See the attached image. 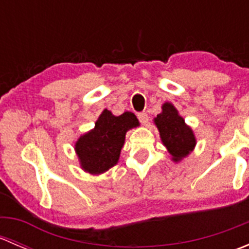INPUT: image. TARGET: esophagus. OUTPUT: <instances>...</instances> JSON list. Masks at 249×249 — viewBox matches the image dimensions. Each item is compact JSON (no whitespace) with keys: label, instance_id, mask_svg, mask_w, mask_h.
Returning a JSON list of instances; mask_svg holds the SVG:
<instances>
[{"label":"esophagus","instance_id":"1","mask_svg":"<svg viewBox=\"0 0 249 249\" xmlns=\"http://www.w3.org/2000/svg\"><path fill=\"white\" fill-rule=\"evenodd\" d=\"M137 118H139V120L141 123H142L143 125H147V123H148V114L145 112H141V113H139V114H137Z\"/></svg>","mask_w":249,"mask_h":249}]
</instances>
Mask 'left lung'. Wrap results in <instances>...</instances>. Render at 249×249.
I'll return each mask as SVG.
<instances>
[{
  "label": "left lung",
  "instance_id": "obj_1",
  "mask_svg": "<svg viewBox=\"0 0 249 249\" xmlns=\"http://www.w3.org/2000/svg\"><path fill=\"white\" fill-rule=\"evenodd\" d=\"M154 123L159 130L162 143L173 157L172 160L179 161L194 149L196 144L194 134L192 129L185 125L184 119L178 115L173 105L169 102L164 104L162 112L157 115Z\"/></svg>",
  "mask_w": 249,
  "mask_h": 249
}]
</instances>
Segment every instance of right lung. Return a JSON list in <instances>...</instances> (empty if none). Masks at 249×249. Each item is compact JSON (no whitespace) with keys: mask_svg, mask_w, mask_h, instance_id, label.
<instances>
[{"mask_svg":"<svg viewBox=\"0 0 249 249\" xmlns=\"http://www.w3.org/2000/svg\"><path fill=\"white\" fill-rule=\"evenodd\" d=\"M139 125L134 113L125 112L115 117L105 109L95 123L94 129L83 135L76 143L82 169L92 175H99L114 166L124 144L125 134Z\"/></svg>","mask_w":249,"mask_h":249,"instance_id":"right-lung-1","label":"right lung"}]
</instances>
